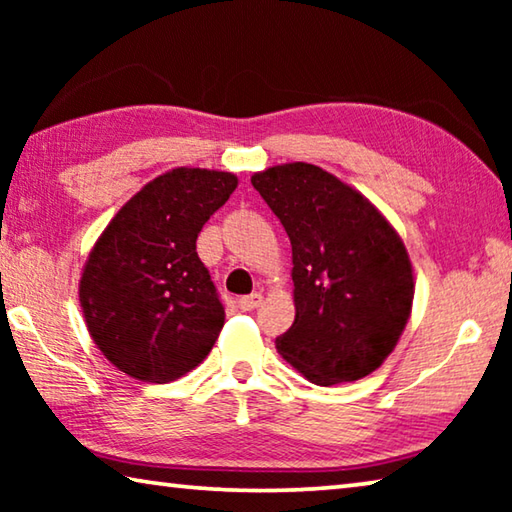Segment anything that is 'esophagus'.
Wrapping results in <instances>:
<instances>
[{
    "label": "esophagus",
    "instance_id": "34e87169",
    "mask_svg": "<svg viewBox=\"0 0 512 512\" xmlns=\"http://www.w3.org/2000/svg\"><path fill=\"white\" fill-rule=\"evenodd\" d=\"M239 309L244 311H250V309H257L259 305H262V293H250V296H241L239 300Z\"/></svg>",
    "mask_w": 512,
    "mask_h": 512
}]
</instances>
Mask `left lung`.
I'll return each mask as SVG.
<instances>
[{"mask_svg": "<svg viewBox=\"0 0 512 512\" xmlns=\"http://www.w3.org/2000/svg\"><path fill=\"white\" fill-rule=\"evenodd\" d=\"M250 183L293 250L296 320L275 339L277 352L318 386L370 375L411 314L402 239L359 192L314 164L271 167Z\"/></svg>", "mask_w": 512, "mask_h": 512, "instance_id": "8db88e82", "label": "left lung"}]
</instances>
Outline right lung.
<instances>
[{"instance_id":"right-lung-1","label":"right lung","mask_w":512,"mask_h":512,"mask_svg":"<svg viewBox=\"0 0 512 512\" xmlns=\"http://www.w3.org/2000/svg\"><path fill=\"white\" fill-rule=\"evenodd\" d=\"M235 187L228 171L173 169L103 230L79 296L94 343L126 375L167 384L196 368L219 339L225 307L196 239Z\"/></svg>"}]
</instances>
